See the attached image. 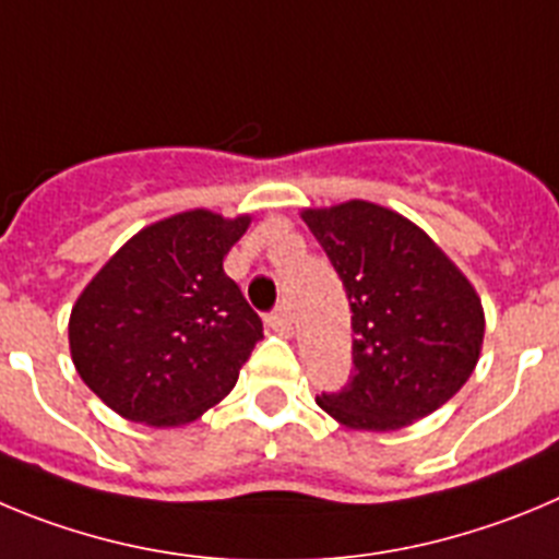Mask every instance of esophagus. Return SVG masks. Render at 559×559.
<instances>
[{
    "label": "esophagus",
    "mask_w": 559,
    "mask_h": 559,
    "mask_svg": "<svg viewBox=\"0 0 559 559\" xmlns=\"http://www.w3.org/2000/svg\"><path fill=\"white\" fill-rule=\"evenodd\" d=\"M267 325L273 331H278V334H292V314L286 309L273 311V314L267 317Z\"/></svg>",
    "instance_id": "esophagus-1"
}]
</instances>
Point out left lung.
I'll return each mask as SVG.
<instances>
[{
  "instance_id": "8db88e82",
  "label": "left lung",
  "mask_w": 559,
  "mask_h": 559,
  "mask_svg": "<svg viewBox=\"0 0 559 559\" xmlns=\"http://www.w3.org/2000/svg\"><path fill=\"white\" fill-rule=\"evenodd\" d=\"M348 292L354 376L317 406L356 431H395L440 409L481 354L474 284L424 228L367 200L304 209Z\"/></svg>"
}]
</instances>
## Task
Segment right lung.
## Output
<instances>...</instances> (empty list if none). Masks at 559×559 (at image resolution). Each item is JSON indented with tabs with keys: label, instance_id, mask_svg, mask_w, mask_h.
Segmentation results:
<instances>
[{
	"label": "right lung",
	"instance_id": "1",
	"mask_svg": "<svg viewBox=\"0 0 559 559\" xmlns=\"http://www.w3.org/2000/svg\"><path fill=\"white\" fill-rule=\"evenodd\" d=\"M250 214L180 211L147 225L110 255L69 317L80 379L133 424L173 429L234 390L264 336L223 259Z\"/></svg>",
	"mask_w": 559,
	"mask_h": 559
}]
</instances>
